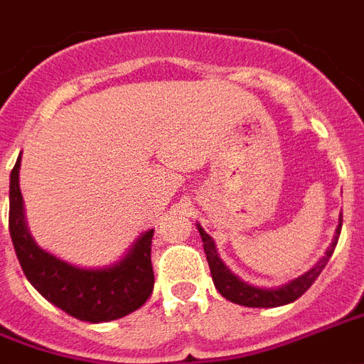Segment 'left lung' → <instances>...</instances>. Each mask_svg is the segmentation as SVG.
<instances>
[{
    "mask_svg": "<svg viewBox=\"0 0 364 364\" xmlns=\"http://www.w3.org/2000/svg\"><path fill=\"white\" fill-rule=\"evenodd\" d=\"M198 230L201 234V240H203V250L205 255H207V263H209V269H211L213 282H215V288L218 289V294L223 297H226L228 301L237 303V305H244V307H280V305H288V303L296 301L297 297H301L305 291H307L313 282H315L318 274L322 272V269L326 267L330 257L334 253L336 244H338V237H340L341 232V218L340 224H338V230H336L334 242L328 247L326 255L322 257L321 261L313 267L311 270H307L305 274H301L296 280L284 284L282 288H255V286H250V284L242 282L236 274H232L228 267L220 261V257L217 253V247H215V242L213 237L207 234V232L198 224Z\"/></svg>",
    "mask_w": 364,
    "mask_h": 364,
    "instance_id": "left-lung-1",
    "label": "left lung"
}]
</instances>
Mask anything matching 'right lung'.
Here are the masks:
<instances>
[{
  "mask_svg": "<svg viewBox=\"0 0 364 364\" xmlns=\"http://www.w3.org/2000/svg\"><path fill=\"white\" fill-rule=\"evenodd\" d=\"M18 168L21 157L11 171L9 232L16 259L28 282L49 303L78 321H117L140 309L149 299L155 284L151 267L153 230L141 234L119 263L105 269H80L65 263L38 247L30 236L24 223Z\"/></svg>",
  "mask_w": 364,
  "mask_h": 364,
  "instance_id": "obj_1",
  "label": "right lung"
}]
</instances>
